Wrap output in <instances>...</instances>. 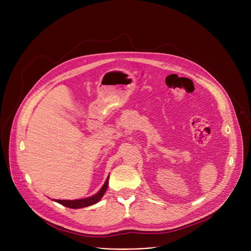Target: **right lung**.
Listing matches in <instances>:
<instances>
[{
  "mask_svg": "<svg viewBox=\"0 0 251 251\" xmlns=\"http://www.w3.org/2000/svg\"><path fill=\"white\" fill-rule=\"evenodd\" d=\"M108 180H109V176L106 178V181H105L103 187L100 189V191L90 198L81 199V200H74V201H66V200H53V201H55L56 202L64 205L66 207H69V208H80V207L92 205V204L98 202L101 200V198L104 196V194L107 190V187H108Z\"/></svg>",
  "mask_w": 251,
  "mask_h": 251,
  "instance_id": "right-lung-1",
  "label": "right lung"
}]
</instances>
